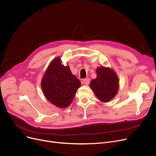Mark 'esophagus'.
<instances>
[{"mask_svg": "<svg viewBox=\"0 0 156 156\" xmlns=\"http://www.w3.org/2000/svg\"><path fill=\"white\" fill-rule=\"evenodd\" d=\"M83 83L86 85H88L90 83V79L89 78H85L83 80Z\"/></svg>", "mask_w": 156, "mask_h": 156, "instance_id": "obj_1", "label": "esophagus"}]
</instances>
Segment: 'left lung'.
<instances>
[{
	"label": "left lung",
	"mask_w": 156,
	"mask_h": 156,
	"mask_svg": "<svg viewBox=\"0 0 156 156\" xmlns=\"http://www.w3.org/2000/svg\"><path fill=\"white\" fill-rule=\"evenodd\" d=\"M96 74V78L90 82V89L101 102H110L119 91V80L117 74L110 67L105 66L98 67Z\"/></svg>",
	"instance_id": "obj_1"
}]
</instances>
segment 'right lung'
Listing matches in <instances>:
<instances>
[{
  "label": "right lung",
  "instance_id": "obj_1",
  "mask_svg": "<svg viewBox=\"0 0 156 156\" xmlns=\"http://www.w3.org/2000/svg\"><path fill=\"white\" fill-rule=\"evenodd\" d=\"M41 85L46 99L52 105L63 109L73 102L81 82L72 74L69 66H64L61 58L57 57L47 67Z\"/></svg>",
  "mask_w": 156,
  "mask_h": 156
}]
</instances>
